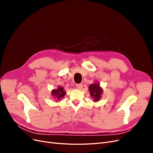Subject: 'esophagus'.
<instances>
[{"label": "esophagus", "instance_id": "1", "mask_svg": "<svg viewBox=\"0 0 153 153\" xmlns=\"http://www.w3.org/2000/svg\"><path fill=\"white\" fill-rule=\"evenodd\" d=\"M76 87L78 89H82L83 88V85L82 84H77L76 85Z\"/></svg>", "mask_w": 153, "mask_h": 153}]
</instances>
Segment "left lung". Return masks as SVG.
Wrapping results in <instances>:
<instances>
[{"mask_svg": "<svg viewBox=\"0 0 153 153\" xmlns=\"http://www.w3.org/2000/svg\"><path fill=\"white\" fill-rule=\"evenodd\" d=\"M89 91L91 98L93 99L94 102H98L101 98L103 94V89L100 85L98 82H95L89 86Z\"/></svg>", "mask_w": 153, "mask_h": 153, "instance_id": "left-lung-1", "label": "left lung"}]
</instances>
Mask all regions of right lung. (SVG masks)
<instances>
[{"mask_svg": "<svg viewBox=\"0 0 153 153\" xmlns=\"http://www.w3.org/2000/svg\"><path fill=\"white\" fill-rule=\"evenodd\" d=\"M66 91H64V87L59 86L56 89H53L51 92V94L52 96V98L55 100V101L63 98L66 94Z\"/></svg>", "mask_w": 153, "mask_h": 153, "instance_id": "1", "label": "right lung"}]
</instances>
